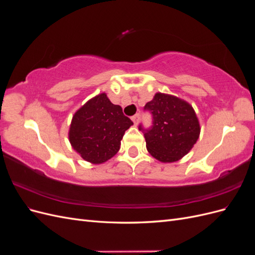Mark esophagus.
Listing matches in <instances>:
<instances>
[{
    "instance_id": "obj_1",
    "label": "esophagus",
    "mask_w": 255,
    "mask_h": 255,
    "mask_svg": "<svg viewBox=\"0 0 255 255\" xmlns=\"http://www.w3.org/2000/svg\"><path fill=\"white\" fill-rule=\"evenodd\" d=\"M132 120H133V122H134V125H135V126H137L138 121H139V114H136V115H134L133 117H132Z\"/></svg>"
}]
</instances>
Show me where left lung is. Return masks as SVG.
I'll return each mask as SVG.
<instances>
[{"instance_id": "left-lung-1", "label": "left lung", "mask_w": 255, "mask_h": 255, "mask_svg": "<svg viewBox=\"0 0 255 255\" xmlns=\"http://www.w3.org/2000/svg\"><path fill=\"white\" fill-rule=\"evenodd\" d=\"M153 126L144 130L146 150L161 163L181 159L197 142L200 123L192 106L177 97L157 92L144 106ZM142 129V127H139Z\"/></svg>"}]
</instances>
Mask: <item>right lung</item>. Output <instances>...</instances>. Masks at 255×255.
<instances>
[{"instance_id":"1","label":"right lung","mask_w":255,"mask_h":255,"mask_svg":"<svg viewBox=\"0 0 255 255\" xmlns=\"http://www.w3.org/2000/svg\"><path fill=\"white\" fill-rule=\"evenodd\" d=\"M133 126L113 104L105 92L85 103L75 112L69 128V141L83 159L91 164H103L117 154L126 130Z\"/></svg>"}]
</instances>
